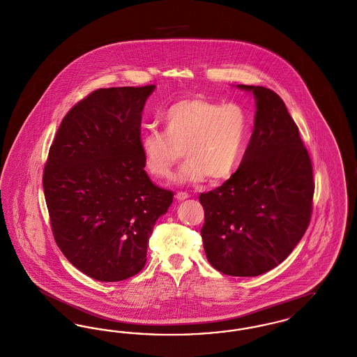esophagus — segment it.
<instances>
[{"label":"esophagus","instance_id":"1","mask_svg":"<svg viewBox=\"0 0 357 357\" xmlns=\"http://www.w3.org/2000/svg\"><path fill=\"white\" fill-rule=\"evenodd\" d=\"M187 198H188V194H187V192H178V194H176V199H178V201H185Z\"/></svg>","mask_w":357,"mask_h":357}]
</instances>
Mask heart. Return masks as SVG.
I'll return each instance as SVG.
<instances>
[{"label":"heart","mask_w":357,"mask_h":357,"mask_svg":"<svg viewBox=\"0 0 357 357\" xmlns=\"http://www.w3.org/2000/svg\"><path fill=\"white\" fill-rule=\"evenodd\" d=\"M165 132L146 131L139 147L144 167L156 181H166L185 151L186 163L176 175L179 183H201L208 176L222 182L237 172L250 137L246 111L237 104L187 98L163 114Z\"/></svg>","instance_id":"1"}]
</instances>
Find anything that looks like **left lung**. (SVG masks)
<instances>
[{"label":"left lung","instance_id":"left-lung-1","mask_svg":"<svg viewBox=\"0 0 357 357\" xmlns=\"http://www.w3.org/2000/svg\"><path fill=\"white\" fill-rule=\"evenodd\" d=\"M253 93L255 130L237 172L199 195L201 236L214 269L255 277L280 265L305 234L314 192L313 171L285 102L265 86Z\"/></svg>","mask_w":357,"mask_h":357}]
</instances>
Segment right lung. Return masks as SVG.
<instances>
[{"label": "right lung", "instance_id": "1", "mask_svg": "<svg viewBox=\"0 0 357 357\" xmlns=\"http://www.w3.org/2000/svg\"><path fill=\"white\" fill-rule=\"evenodd\" d=\"M155 85L102 88L61 121L43 186L53 236L88 277L118 282L140 272L158 218L174 194L144 171L140 124Z\"/></svg>", "mask_w": 357, "mask_h": 357}]
</instances>
